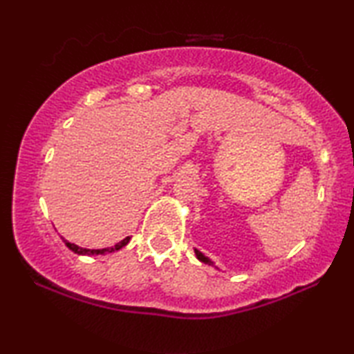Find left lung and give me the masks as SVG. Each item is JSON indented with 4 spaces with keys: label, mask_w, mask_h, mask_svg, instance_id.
<instances>
[{
    "label": "left lung",
    "mask_w": 354,
    "mask_h": 354,
    "mask_svg": "<svg viewBox=\"0 0 354 354\" xmlns=\"http://www.w3.org/2000/svg\"><path fill=\"white\" fill-rule=\"evenodd\" d=\"M194 251H195V256H196V259H198V261H201V262H205V263H207V266H214V262H212L211 259H209V257H207V256H205V254H203L200 250H196V248H194ZM215 268H217V267H215Z\"/></svg>",
    "instance_id": "8db88e82"
}]
</instances>
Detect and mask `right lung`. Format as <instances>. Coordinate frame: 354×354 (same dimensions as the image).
I'll use <instances>...</instances> for the list:
<instances>
[{
  "mask_svg": "<svg viewBox=\"0 0 354 354\" xmlns=\"http://www.w3.org/2000/svg\"><path fill=\"white\" fill-rule=\"evenodd\" d=\"M128 242H129V237L123 239L122 242L115 243V245H113V247L100 248V250H91V248H82V247H77L76 243H71V242L65 241V239H64V243L67 245V247H68L71 251H73V253H76V254H82V256H93V254H106V253H113V251H117V250H120V248H122V247H124V245H127Z\"/></svg>",
  "mask_w": 354,
  "mask_h": 354,
  "instance_id": "right-lung-1",
  "label": "right lung"
}]
</instances>
